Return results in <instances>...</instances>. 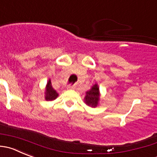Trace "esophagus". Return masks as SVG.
Instances as JSON below:
<instances>
[{
	"instance_id": "obj_1",
	"label": "esophagus",
	"mask_w": 157,
	"mask_h": 157,
	"mask_svg": "<svg viewBox=\"0 0 157 157\" xmlns=\"http://www.w3.org/2000/svg\"><path fill=\"white\" fill-rule=\"evenodd\" d=\"M76 88V85L74 84V85H69V86H67V89L68 90H74Z\"/></svg>"
}]
</instances>
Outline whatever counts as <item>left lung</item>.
<instances>
[{"mask_svg": "<svg viewBox=\"0 0 157 157\" xmlns=\"http://www.w3.org/2000/svg\"><path fill=\"white\" fill-rule=\"evenodd\" d=\"M100 90L98 85L96 83L90 90L86 91L84 97V103L90 107L95 108L99 105L100 101Z\"/></svg>", "mask_w": 157, "mask_h": 157, "instance_id": "1", "label": "left lung"}]
</instances>
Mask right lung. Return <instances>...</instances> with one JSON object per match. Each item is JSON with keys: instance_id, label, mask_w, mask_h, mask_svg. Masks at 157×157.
<instances>
[{"instance_id": "right-lung-1", "label": "right lung", "mask_w": 157, "mask_h": 157, "mask_svg": "<svg viewBox=\"0 0 157 157\" xmlns=\"http://www.w3.org/2000/svg\"><path fill=\"white\" fill-rule=\"evenodd\" d=\"M57 97H58V94L53 88L51 80H49L47 83L46 89H45V100L47 101H52L55 100Z\"/></svg>"}]
</instances>
